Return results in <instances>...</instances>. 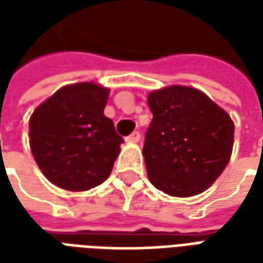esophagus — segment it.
Segmentation results:
<instances>
[{
    "label": "esophagus",
    "instance_id": "34e87169",
    "mask_svg": "<svg viewBox=\"0 0 263 263\" xmlns=\"http://www.w3.org/2000/svg\"><path fill=\"white\" fill-rule=\"evenodd\" d=\"M139 139H141V134H139V132H138V131L132 132L129 137L125 138L126 142H129V143H137L138 141H139Z\"/></svg>",
    "mask_w": 263,
    "mask_h": 263
}]
</instances>
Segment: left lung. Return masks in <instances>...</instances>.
Here are the masks:
<instances>
[{"instance_id": "left-lung-1", "label": "left lung", "mask_w": 263, "mask_h": 263, "mask_svg": "<svg viewBox=\"0 0 263 263\" xmlns=\"http://www.w3.org/2000/svg\"><path fill=\"white\" fill-rule=\"evenodd\" d=\"M154 114L143 158L155 187L173 197L203 193L230 162L234 122L203 91L171 86L148 96Z\"/></svg>"}]
</instances>
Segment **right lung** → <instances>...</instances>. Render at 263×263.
<instances>
[{
	"instance_id": "right-lung-1",
	"label": "right lung",
	"mask_w": 263,
	"mask_h": 263,
	"mask_svg": "<svg viewBox=\"0 0 263 263\" xmlns=\"http://www.w3.org/2000/svg\"><path fill=\"white\" fill-rule=\"evenodd\" d=\"M109 90L96 83L62 87L29 120V145L39 169L70 192L96 187L109 176L124 139L104 115Z\"/></svg>"
}]
</instances>
